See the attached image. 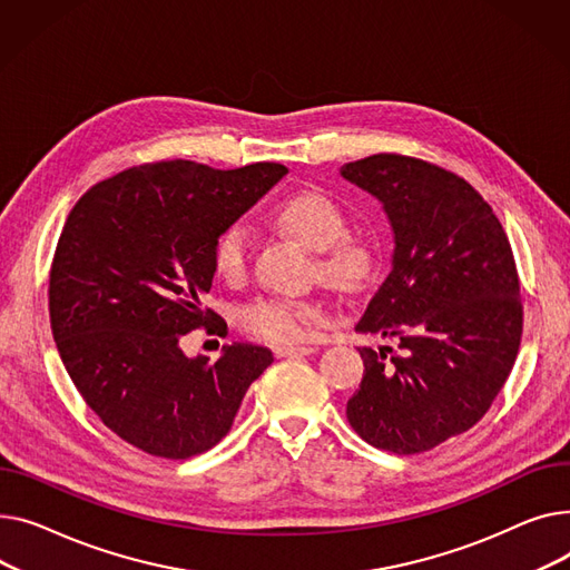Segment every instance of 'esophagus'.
Segmentation results:
<instances>
[{
  "instance_id": "1",
  "label": "esophagus",
  "mask_w": 570,
  "mask_h": 570,
  "mask_svg": "<svg viewBox=\"0 0 570 570\" xmlns=\"http://www.w3.org/2000/svg\"><path fill=\"white\" fill-rule=\"evenodd\" d=\"M315 347L311 345H278L276 347V356L283 358V356H304V354H313Z\"/></svg>"
}]
</instances>
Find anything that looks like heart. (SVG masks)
I'll list each match as a JSON object with an SVG mask.
<instances>
[{
    "label": "heart",
    "instance_id": "heart-1",
    "mask_svg": "<svg viewBox=\"0 0 570 570\" xmlns=\"http://www.w3.org/2000/svg\"><path fill=\"white\" fill-rule=\"evenodd\" d=\"M274 223L289 237L317 250L320 276L338 289H356L373 274L375 246L345 234V214L322 190H298L274 209ZM250 232L244 223L227 225L214 244V272L225 283H242L248 274ZM326 311L315 301L257 296L239 311V324L266 343H298L311 336Z\"/></svg>",
    "mask_w": 570,
    "mask_h": 570
}]
</instances>
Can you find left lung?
I'll use <instances>...</instances> for the list:
<instances>
[{"mask_svg": "<svg viewBox=\"0 0 570 570\" xmlns=\"http://www.w3.org/2000/svg\"><path fill=\"white\" fill-rule=\"evenodd\" d=\"M341 175L375 195L393 229V259L356 324L397 338L363 347L347 400L361 440L414 455L474 428L507 384L522 338V296L504 227L481 193L444 167L373 154Z\"/></svg>", "mask_w": 570, "mask_h": 570, "instance_id": "obj_1", "label": "left lung"}]
</instances>
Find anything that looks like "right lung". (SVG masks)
Returning <instances> with one entry per match:
<instances>
[{"label":"right lung","mask_w":570,"mask_h":570,"mask_svg":"<svg viewBox=\"0 0 570 570\" xmlns=\"http://www.w3.org/2000/svg\"><path fill=\"white\" fill-rule=\"evenodd\" d=\"M285 173L145 163L91 186L66 218L50 266L52 336L89 410L126 444L167 460L209 451L272 365L248 343L188 358L181 338L227 328L203 304L214 244Z\"/></svg>","instance_id":"obj_1"}]
</instances>
